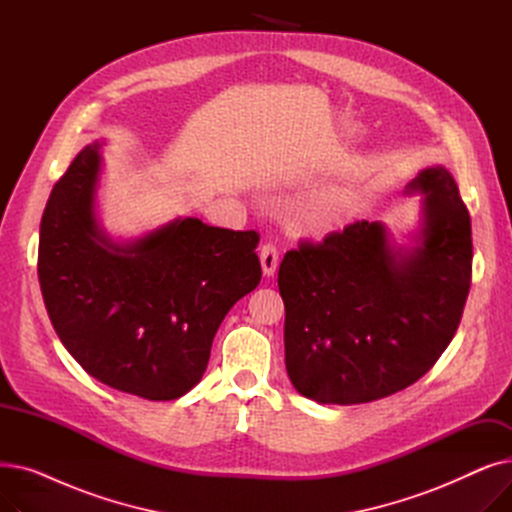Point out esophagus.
I'll use <instances>...</instances> for the list:
<instances>
[{
    "label": "esophagus",
    "mask_w": 512,
    "mask_h": 512,
    "mask_svg": "<svg viewBox=\"0 0 512 512\" xmlns=\"http://www.w3.org/2000/svg\"><path fill=\"white\" fill-rule=\"evenodd\" d=\"M278 261H280L278 247L272 245V242H265V245L261 247V267H263V274H265L267 278L276 274Z\"/></svg>",
    "instance_id": "esophagus-1"
}]
</instances>
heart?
Here are the masks:
<instances>
[{"mask_svg":"<svg viewBox=\"0 0 512 512\" xmlns=\"http://www.w3.org/2000/svg\"><path fill=\"white\" fill-rule=\"evenodd\" d=\"M301 218H303V224L309 228H324L328 222V213H324L321 209H315V207H309L303 211Z\"/></svg>","mask_w":512,"mask_h":512,"instance_id":"b5f03b06","label":"heart"}]
</instances>
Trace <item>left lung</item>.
Masks as SVG:
<instances>
[{
    "label": "left lung",
    "instance_id": "left-lung-1",
    "mask_svg": "<svg viewBox=\"0 0 512 512\" xmlns=\"http://www.w3.org/2000/svg\"><path fill=\"white\" fill-rule=\"evenodd\" d=\"M409 191L425 193L421 245L394 251L380 222H355L284 255L286 371L303 396L359 405L415 384L461 324L471 286V218L442 166Z\"/></svg>",
    "mask_w": 512,
    "mask_h": 512
}]
</instances>
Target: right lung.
Returning a JSON list of instances; mask_svg holds the SVG:
<instances>
[{"label":"right lung","instance_id":"add662e5","mask_svg":"<svg viewBox=\"0 0 512 512\" xmlns=\"http://www.w3.org/2000/svg\"><path fill=\"white\" fill-rule=\"evenodd\" d=\"M99 149L74 157L45 205L37 261L45 309L95 380L174 400L201 382L222 319L257 288L259 234L186 218L114 245L93 213Z\"/></svg>","mask_w":512,"mask_h":512}]
</instances>
